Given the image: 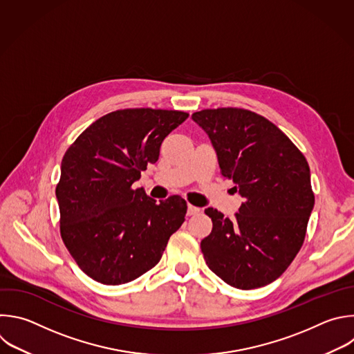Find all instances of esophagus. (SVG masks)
Instances as JSON below:
<instances>
[{"label": "esophagus", "instance_id": "esophagus-1", "mask_svg": "<svg viewBox=\"0 0 354 354\" xmlns=\"http://www.w3.org/2000/svg\"><path fill=\"white\" fill-rule=\"evenodd\" d=\"M198 212H200V208H198V207H194V205H192V204L187 205V215H189V216L196 215V214H198Z\"/></svg>", "mask_w": 354, "mask_h": 354}]
</instances>
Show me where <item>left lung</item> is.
Masks as SVG:
<instances>
[{"instance_id": "1", "label": "left lung", "mask_w": 354, "mask_h": 354, "mask_svg": "<svg viewBox=\"0 0 354 354\" xmlns=\"http://www.w3.org/2000/svg\"><path fill=\"white\" fill-rule=\"evenodd\" d=\"M208 135L221 175L243 203L229 219L205 214L212 230L201 241L208 268L227 285L249 290L278 279L303 246L314 207L310 168L292 140L267 118L243 108L192 115Z\"/></svg>"}]
</instances>
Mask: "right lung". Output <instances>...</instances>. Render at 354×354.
I'll return each mask as SVG.
<instances>
[{
    "label": "right lung",
    "mask_w": 354,
    "mask_h": 354,
    "mask_svg": "<svg viewBox=\"0 0 354 354\" xmlns=\"http://www.w3.org/2000/svg\"><path fill=\"white\" fill-rule=\"evenodd\" d=\"M189 113L127 108L93 122L66 150L55 189L61 238L91 279L128 283L158 264L185 221L180 196L157 203L132 185Z\"/></svg>",
    "instance_id": "obj_1"
}]
</instances>
